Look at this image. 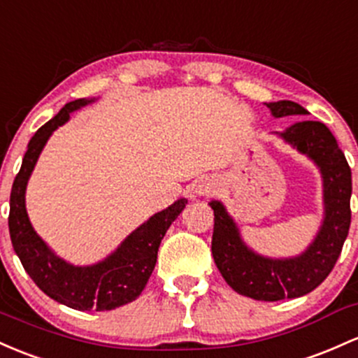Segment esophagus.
Wrapping results in <instances>:
<instances>
[{"mask_svg": "<svg viewBox=\"0 0 358 358\" xmlns=\"http://www.w3.org/2000/svg\"><path fill=\"white\" fill-rule=\"evenodd\" d=\"M217 192V185L214 182H202L197 188V194L202 197H212Z\"/></svg>", "mask_w": 358, "mask_h": 358, "instance_id": "34e87169", "label": "esophagus"}]
</instances>
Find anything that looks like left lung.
I'll return each mask as SVG.
<instances>
[{
  "mask_svg": "<svg viewBox=\"0 0 358 358\" xmlns=\"http://www.w3.org/2000/svg\"><path fill=\"white\" fill-rule=\"evenodd\" d=\"M265 105L277 119L308 115V110L290 100ZM277 134L311 158L323 178L324 217L306 251L292 258L262 257L245 245L226 207L219 200L209 203L214 210L212 257L215 265L238 294L257 301L294 299L316 289L338 260L352 219V171L329 129L321 122L299 120Z\"/></svg>",
  "mask_w": 358,
  "mask_h": 358,
  "instance_id": "obj_1",
  "label": "left lung"
}]
</instances>
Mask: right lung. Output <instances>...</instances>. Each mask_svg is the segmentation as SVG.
Returning a JSON list of instances; mask_svg holds the SVG:
<instances>
[{"mask_svg":"<svg viewBox=\"0 0 358 358\" xmlns=\"http://www.w3.org/2000/svg\"><path fill=\"white\" fill-rule=\"evenodd\" d=\"M92 101L80 98L66 103L61 112L42 125L30 139L22 168L11 187L8 227L13 250L23 268L50 299L78 311H110L141 296L155 270L161 239L180 212L185 209L188 200H176L168 209L151 215L132 231L112 255L95 265H71L42 241L30 224L25 209L27 183L50 134L69 120L71 112Z\"/></svg>","mask_w":358,"mask_h":358,"instance_id":"right-lung-1","label":"right lung"}]
</instances>
